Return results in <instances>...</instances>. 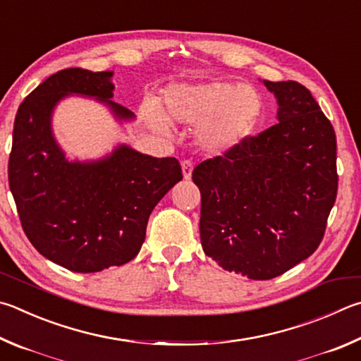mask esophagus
<instances>
[{"label": "esophagus", "instance_id": "34e87169", "mask_svg": "<svg viewBox=\"0 0 361 361\" xmlns=\"http://www.w3.org/2000/svg\"><path fill=\"white\" fill-rule=\"evenodd\" d=\"M192 169H194V166H192V162L189 161V159H185V161L181 162V170H183V176H185V180L191 178Z\"/></svg>", "mask_w": 361, "mask_h": 361}]
</instances>
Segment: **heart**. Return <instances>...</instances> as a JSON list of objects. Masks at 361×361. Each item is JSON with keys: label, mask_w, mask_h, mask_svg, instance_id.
<instances>
[{"label": "heart", "mask_w": 361, "mask_h": 361, "mask_svg": "<svg viewBox=\"0 0 361 361\" xmlns=\"http://www.w3.org/2000/svg\"><path fill=\"white\" fill-rule=\"evenodd\" d=\"M164 114L172 121L202 126L199 140L209 152H227L257 126L264 99L255 88L237 82L173 85L164 93ZM145 115L154 126H167L166 116L153 104L145 107Z\"/></svg>", "instance_id": "b5f03b06"}]
</instances>
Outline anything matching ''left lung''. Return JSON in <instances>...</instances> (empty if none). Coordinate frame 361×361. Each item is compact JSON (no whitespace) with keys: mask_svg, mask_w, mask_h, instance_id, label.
Returning <instances> with one entry per match:
<instances>
[{"mask_svg":"<svg viewBox=\"0 0 361 361\" xmlns=\"http://www.w3.org/2000/svg\"><path fill=\"white\" fill-rule=\"evenodd\" d=\"M279 123L192 172L203 252L228 271L273 279L319 247L338 194L336 134L311 91L268 82Z\"/></svg>","mask_w":361,"mask_h":361,"instance_id":"obj_1","label":"left lung"}]
</instances>
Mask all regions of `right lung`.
<instances>
[{"label":"right lung","mask_w":361,"mask_h":361,"mask_svg":"<svg viewBox=\"0 0 361 361\" xmlns=\"http://www.w3.org/2000/svg\"><path fill=\"white\" fill-rule=\"evenodd\" d=\"M112 72H56L17 110L8 164L11 192L26 237L44 257L77 273L128 264L145 240L148 218L178 183L175 158L120 147L97 162H68L54 140L50 115L68 94L107 102L118 118L134 114L114 97Z\"/></svg>","instance_id":"right-lung-1"}]
</instances>
